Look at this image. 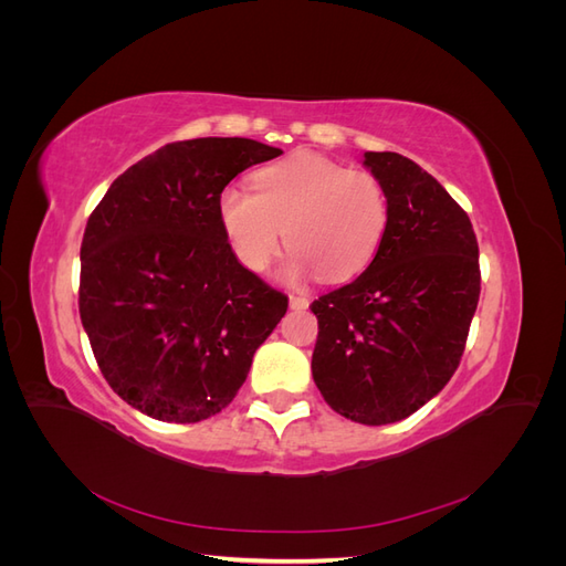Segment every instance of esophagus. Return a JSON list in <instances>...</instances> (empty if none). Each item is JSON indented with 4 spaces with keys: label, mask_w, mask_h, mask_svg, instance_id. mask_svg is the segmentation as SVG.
<instances>
[{
    "label": "esophagus",
    "mask_w": 566,
    "mask_h": 566,
    "mask_svg": "<svg viewBox=\"0 0 566 566\" xmlns=\"http://www.w3.org/2000/svg\"><path fill=\"white\" fill-rule=\"evenodd\" d=\"M290 310H295V312L310 310V300L302 297V295H290Z\"/></svg>",
    "instance_id": "1"
}]
</instances>
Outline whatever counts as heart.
<instances>
[{
    "label": "heart",
    "instance_id": "b5f03b06",
    "mask_svg": "<svg viewBox=\"0 0 566 566\" xmlns=\"http://www.w3.org/2000/svg\"><path fill=\"white\" fill-rule=\"evenodd\" d=\"M252 188L229 184L217 196L219 227L248 271H264L285 235L287 281L318 271L339 283L358 276L385 241L389 198L366 169L300 153L260 169Z\"/></svg>",
    "mask_w": 566,
    "mask_h": 566
}]
</instances>
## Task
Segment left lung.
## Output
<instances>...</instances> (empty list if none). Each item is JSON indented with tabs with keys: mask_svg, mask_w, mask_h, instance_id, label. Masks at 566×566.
Returning <instances> with one entry per match:
<instances>
[{
	"mask_svg": "<svg viewBox=\"0 0 566 566\" xmlns=\"http://www.w3.org/2000/svg\"><path fill=\"white\" fill-rule=\"evenodd\" d=\"M389 198L368 269L318 297L312 375L335 413L389 424L416 413L455 373L479 302V248L465 210L399 153H364Z\"/></svg>",
	"mask_w": 566,
	"mask_h": 566,
	"instance_id": "8db88e82",
	"label": "left lung"
}]
</instances>
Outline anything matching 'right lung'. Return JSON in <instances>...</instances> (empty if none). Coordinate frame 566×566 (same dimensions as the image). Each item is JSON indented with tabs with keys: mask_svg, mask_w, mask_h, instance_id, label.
Wrapping results in <instances>:
<instances>
[{
	"mask_svg": "<svg viewBox=\"0 0 566 566\" xmlns=\"http://www.w3.org/2000/svg\"><path fill=\"white\" fill-rule=\"evenodd\" d=\"M238 136L158 148L119 175L80 248V318L119 399L163 422L227 408L287 297L235 260L217 196L281 156Z\"/></svg>",
	"mask_w": 566,
	"mask_h": 566,
	"instance_id": "1",
	"label": "right lung"
}]
</instances>
